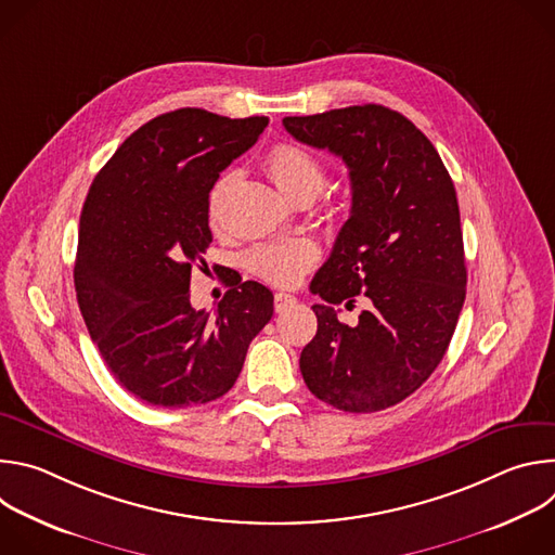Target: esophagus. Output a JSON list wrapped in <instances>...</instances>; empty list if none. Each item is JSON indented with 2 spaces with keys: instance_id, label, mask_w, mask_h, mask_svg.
<instances>
[{
  "instance_id": "obj_1",
  "label": "esophagus",
  "mask_w": 555,
  "mask_h": 555,
  "mask_svg": "<svg viewBox=\"0 0 555 555\" xmlns=\"http://www.w3.org/2000/svg\"><path fill=\"white\" fill-rule=\"evenodd\" d=\"M296 305V298L292 294H285V292H276L274 294V309L281 313V311H287L289 307Z\"/></svg>"
}]
</instances>
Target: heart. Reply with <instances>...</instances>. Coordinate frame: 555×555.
Returning <instances> with one entry per match:
<instances>
[{"mask_svg":"<svg viewBox=\"0 0 555 555\" xmlns=\"http://www.w3.org/2000/svg\"><path fill=\"white\" fill-rule=\"evenodd\" d=\"M263 167L270 180L279 186V191L292 202L305 195L315 197L327 184V171L319 157H315L311 151H307L305 146H298L292 142L272 146L263 157ZM232 182H234L232 171L223 173L215 182L208 199V210L212 219L217 217L221 199L232 186ZM315 259H319V250H315L311 242L289 240V242H270V244L255 246L248 253L246 263L257 276H261L268 283L294 285L315 263Z\"/></svg>","mask_w":555,"mask_h":555,"instance_id":"1","label":"heart"}]
</instances>
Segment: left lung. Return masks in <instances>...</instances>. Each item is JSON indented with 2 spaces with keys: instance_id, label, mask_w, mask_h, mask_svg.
Returning <instances> with one entry per match:
<instances>
[{
  "instance_id": "obj_1",
  "label": "left lung",
  "mask_w": 555,
  "mask_h": 555,
  "mask_svg": "<svg viewBox=\"0 0 555 555\" xmlns=\"http://www.w3.org/2000/svg\"><path fill=\"white\" fill-rule=\"evenodd\" d=\"M302 144L343 157L351 215L311 292L319 332L300 353L315 398L345 413L390 409L443 360L465 300V257L456 191L433 142L400 112L353 105L287 116ZM360 293L370 309L349 328L334 304Z\"/></svg>"
}]
</instances>
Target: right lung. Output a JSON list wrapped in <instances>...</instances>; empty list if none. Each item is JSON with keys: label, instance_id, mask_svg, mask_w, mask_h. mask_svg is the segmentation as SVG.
<instances>
[{"label": "right lung", "instance_id": "right-lung-1", "mask_svg": "<svg viewBox=\"0 0 555 555\" xmlns=\"http://www.w3.org/2000/svg\"><path fill=\"white\" fill-rule=\"evenodd\" d=\"M268 127L184 107L133 131L94 178L78 225L74 287L109 373L165 409L212 402L242 373L274 313L272 292L234 281L217 311L193 309L191 270L212 242L219 173Z\"/></svg>", "mask_w": 555, "mask_h": 555}]
</instances>
